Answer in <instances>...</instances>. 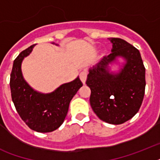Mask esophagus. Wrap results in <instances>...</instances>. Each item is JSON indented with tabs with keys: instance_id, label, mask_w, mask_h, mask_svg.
<instances>
[{
	"instance_id": "esophagus-1",
	"label": "esophagus",
	"mask_w": 160,
	"mask_h": 160,
	"mask_svg": "<svg viewBox=\"0 0 160 160\" xmlns=\"http://www.w3.org/2000/svg\"><path fill=\"white\" fill-rule=\"evenodd\" d=\"M87 75H88V72L86 70H83L80 74V78L81 81L83 82V84H85V80H86V78H87Z\"/></svg>"
}]
</instances>
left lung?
I'll return each instance as SVG.
<instances>
[{"instance_id": "obj_1", "label": "left lung", "mask_w": 160, "mask_h": 160, "mask_svg": "<svg viewBox=\"0 0 160 160\" xmlns=\"http://www.w3.org/2000/svg\"><path fill=\"white\" fill-rule=\"evenodd\" d=\"M113 48L89 70L90 105L101 120L120 124L134 117L141 106L145 90V68L139 50L120 38H109ZM122 57L126 63L119 72H110L109 63Z\"/></svg>"}]
</instances>
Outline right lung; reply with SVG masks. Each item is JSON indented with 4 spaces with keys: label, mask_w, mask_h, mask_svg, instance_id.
<instances>
[{
    "label": "right lung",
    "mask_w": 160,
    "mask_h": 160,
    "mask_svg": "<svg viewBox=\"0 0 160 160\" xmlns=\"http://www.w3.org/2000/svg\"><path fill=\"white\" fill-rule=\"evenodd\" d=\"M35 46L32 45L21 51L14 60L10 80L11 98L16 111L30 129L48 133L55 130L63 124L70 100L83 84L77 77L49 94H42L33 90L22 75L21 63L24 58L30 55Z\"/></svg>",
    "instance_id": "right-lung-1"
}]
</instances>
